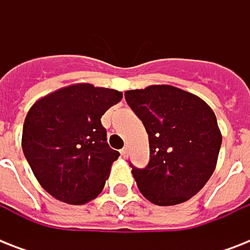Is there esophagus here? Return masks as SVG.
<instances>
[{"label": "esophagus", "mask_w": 250, "mask_h": 250, "mask_svg": "<svg viewBox=\"0 0 250 250\" xmlns=\"http://www.w3.org/2000/svg\"><path fill=\"white\" fill-rule=\"evenodd\" d=\"M121 156L122 157H123V158H125H125H127V157H128V152H127V149H122V150H121Z\"/></svg>", "instance_id": "esophagus-1"}]
</instances>
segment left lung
Here are the masks:
<instances>
[{
    "label": "left lung",
    "instance_id": "1",
    "mask_svg": "<svg viewBox=\"0 0 250 250\" xmlns=\"http://www.w3.org/2000/svg\"><path fill=\"white\" fill-rule=\"evenodd\" d=\"M125 97L149 136L148 166H132L141 194L160 206L193 197L213 175L222 145L211 107L196 94L165 84L127 90Z\"/></svg>",
    "mask_w": 250,
    "mask_h": 250
}]
</instances>
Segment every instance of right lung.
I'll return each instance as SVG.
<instances>
[{
  "instance_id": "1",
  "label": "right lung",
  "mask_w": 250,
  "mask_h": 250,
  "mask_svg": "<svg viewBox=\"0 0 250 250\" xmlns=\"http://www.w3.org/2000/svg\"><path fill=\"white\" fill-rule=\"evenodd\" d=\"M122 97L119 90L79 83L46 94L29 109L21 148L53 197L83 205L101 193L119 157L106 143L101 117Z\"/></svg>"
}]
</instances>
